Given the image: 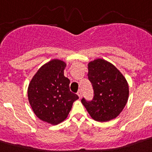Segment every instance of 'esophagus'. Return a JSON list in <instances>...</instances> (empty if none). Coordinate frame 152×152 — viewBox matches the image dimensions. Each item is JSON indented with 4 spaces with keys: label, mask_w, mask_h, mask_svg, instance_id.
Masks as SVG:
<instances>
[{
    "label": "esophagus",
    "mask_w": 152,
    "mask_h": 152,
    "mask_svg": "<svg viewBox=\"0 0 152 152\" xmlns=\"http://www.w3.org/2000/svg\"><path fill=\"white\" fill-rule=\"evenodd\" d=\"M77 95H78V96H79V98H80V99L81 98V97H82V91L81 90L78 91Z\"/></svg>",
    "instance_id": "esophagus-1"
}]
</instances>
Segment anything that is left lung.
<instances>
[{"label": "left lung", "instance_id": "obj_1", "mask_svg": "<svg viewBox=\"0 0 152 152\" xmlns=\"http://www.w3.org/2000/svg\"><path fill=\"white\" fill-rule=\"evenodd\" d=\"M88 78L94 97L91 102L81 100L87 112L97 122L115 118L129 99V84L125 76L113 63L99 58L88 63Z\"/></svg>", "mask_w": 152, "mask_h": 152}]
</instances>
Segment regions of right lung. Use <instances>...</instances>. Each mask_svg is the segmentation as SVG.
Wrapping results in <instances>:
<instances>
[{"mask_svg": "<svg viewBox=\"0 0 152 152\" xmlns=\"http://www.w3.org/2000/svg\"><path fill=\"white\" fill-rule=\"evenodd\" d=\"M66 63L53 59L42 66L33 76L27 97L34 114L40 120L58 125L67 118L72 104L79 99L69 90L70 81L64 76Z\"/></svg>", "mask_w": 152, "mask_h": 152, "instance_id": "1", "label": "right lung"}]
</instances>
